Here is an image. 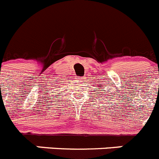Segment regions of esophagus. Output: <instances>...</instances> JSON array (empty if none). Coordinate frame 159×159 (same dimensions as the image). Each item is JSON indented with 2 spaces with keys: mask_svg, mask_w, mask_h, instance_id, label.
<instances>
[{
  "mask_svg": "<svg viewBox=\"0 0 159 159\" xmlns=\"http://www.w3.org/2000/svg\"><path fill=\"white\" fill-rule=\"evenodd\" d=\"M83 78H82V79H83Z\"/></svg>",
  "mask_w": 159,
  "mask_h": 159,
  "instance_id": "esophagus-1",
  "label": "esophagus"
}]
</instances>
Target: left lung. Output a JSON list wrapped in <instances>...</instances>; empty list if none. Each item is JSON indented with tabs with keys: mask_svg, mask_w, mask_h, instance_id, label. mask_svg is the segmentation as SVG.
<instances>
[{
	"mask_svg": "<svg viewBox=\"0 0 159 159\" xmlns=\"http://www.w3.org/2000/svg\"><path fill=\"white\" fill-rule=\"evenodd\" d=\"M101 91H103V89H101ZM104 93H105V92H104Z\"/></svg>",
	"mask_w": 159,
	"mask_h": 159,
	"instance_id": "left-lung-1",
	"label": "left lung"
}]
</instances>
